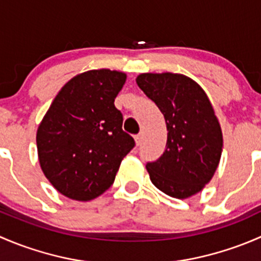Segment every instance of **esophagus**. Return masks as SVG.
<instances>
[{"label":"esophagus","instance_id":"obj_1","mask_svg":"<svg viewBox=\"0 0 261 261\" xmlns=\"http://www.w3.org/2000/svg\"><path fill=\"white\" fill-rule=\"evenodd\" d=\"M135 141L136 145H141V143H143V134H138V135L135 136Z\"/></svg>","mask_w":261,"mask_h":261}]
</instances>
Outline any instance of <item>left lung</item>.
<instances>
[{
    "label": "left lung",
    "instance_id": "8db88e82",
    "mask_svg": "<svg viewBox=\"0 0 261 261\" xmlns=\"http://www.w3.org/2000/svg\"><path fill=\"white\" fill-rule=\"evenodd\" d=\"M167 123L162 156L147 162L154 186L174 198H188L215 174L222 152V133L203 89L183 74L145 73L136 78Z\"/></svg>",
    "mask_w": 261,
    "mask_h": 261
}]
</instances>
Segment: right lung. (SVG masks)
I'll return each instance as SVG.
<instances>
[{"label":"right lung","instance_id":"1","mask_svg":"<svg viewBox=\"0 0 261 261\" xmlns=\"http://www.w3.org/2000/svg\"><path fill=\"white\" fill-rule=\"evenodd\" d=\"M126 74L89 70L72 78L53 101L36 134L44 174L63 196L91 201L114 183L135 140L122 130L115 98Z\"/></svg>","mask_w":261,"mask_h":261}]
</instances>
